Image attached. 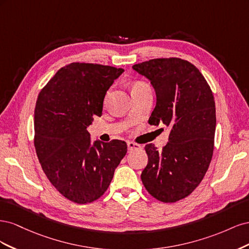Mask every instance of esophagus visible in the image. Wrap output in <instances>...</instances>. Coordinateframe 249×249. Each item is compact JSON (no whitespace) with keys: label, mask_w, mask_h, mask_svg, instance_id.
I'll return each instance as SVG.
<instances>
[{"label":"esophagus","mask_w":249,"mask_h":249,"mask_svg":"<svg viewBox=\"0 0 249 249\" xmlns=\"http://www.w3.org/2000/svg\"><path fill=\"white\" fill-rule=\"evenodd\" d=\"M127 148H129V150H133V149H139V148H141V146L139 144H137V143L127 141Z\"/></svg>","instance_id":"obj_1"}]
</instances>
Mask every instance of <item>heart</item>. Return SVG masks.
<instances>
[{
  "label": "heart",
  "mask_w": 249,
  "mask_h": 249,
  "mask_svg": "<svg viewBox=\"0 0 249 249\" xmlns=\"http://www.w3.org/2000/svg\"><path fill=\"white\" fill-rule=\"evenodd\" d=\"M147 87H149V86L146 84V83L138 81V82H135L132 85V91H135V90H139L142 88H147Z\"/></svg>",
  "instance_id": "obj_1"
}]
</instances>
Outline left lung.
<instances>
[{
    "label": "left lung",
    "mask_w": 249,
    "mask_h": 249,
    "mask_svg": "<svg viewBox=\"0 0 249 249\" xmlns=\"http://www.w3.org/2000/svg\"><path fill=\"white\" fill-rule=\"evenodd\" d=\"M153 85L157 103L148 124L170 127L168 143L159 152L149 143L141 180L148 193L163 202L191 194L212 160L216 129L214 96L206 79L192 63L160 58L133 65Z\"/></svg>",
    "instance_id": "1"
}]
</instances>
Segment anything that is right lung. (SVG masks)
Returning <instances> with one entry per match:
<instances>
[{
	"instance_id": "obj_1",
	"label": "right lung",
	"mask_w": 249,
	"mask_h": 249,
	"mask_svg": "<svg viewBox=\"0 0 249 249\" xmlns=\"http://www.w3.org/2000/svg\"><path fill=\"white\" fill-rule=\"evenodd\" d=\"M123 69L71 63L42 88L34 111V145L42 170L64 197L88 203L106 192L125 156L122 140L91 142L87 127L101 116L108 89Z\"/></svg>"
}]
</instances>
